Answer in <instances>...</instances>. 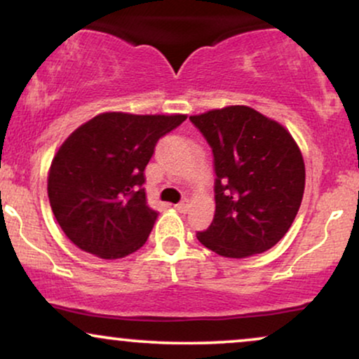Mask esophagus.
<instances>
[{
    "instance_id": "34e87169",
    "label": "esophagus",
    "mask_w": 359,
    "mask_h": 359,
    "mask_svg": "<svg viewBox=\"0 0 359 359\" xmlns=\"http://www.w3.org/2000/svg\"><path fill=\"white\" fill-rule=\"evenodd\" d=\"M175 208L180 211V213H187V211H188V201L178 203V205H175Z\"/></svg>"
}]
</instances>
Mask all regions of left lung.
I'll list each match as a JSON object with an SVG mask.
<instances>
[{
  "label": "left lung",
  "mask_w": 359,
  "mask_h": 359,
  "mask_svg": "<svg viewBox=\"0 0 359 359\" xmlns=\"http://www.w3.org/2000/svg\"><path fill=\"white\" fill-rule=\"evenodd\" d=\"M215 154V218L196 238L224 258L273 248L291 228L304 193V161L285 126L250 106L189 116Z\"/></svg>",
  "instance_id": "1"
}]
</instances>
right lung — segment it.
<instances>
[{"instance_id":"add662e5","label":"right lung","mask_w":359,"mask_h":359,"mask_svg":"<svg viewBox=\"0 0 359 359\" xmlns=\"http://www.w3.org/2000/svg\"><path fill=\"white\" fill-rule=\"evenodd\" d=\"M184 119L106 111L61 143L48 171V198L69 241L103 259L144 245L158 218L146 200L144 168L158 140Z\"/></svg>"}]
</instances>
